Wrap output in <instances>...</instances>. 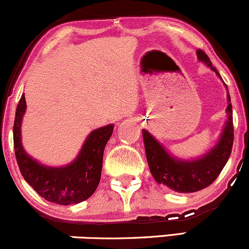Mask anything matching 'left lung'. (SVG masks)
Listing matches in <instances>:
<instances>
[{
  "label": "left lung",
  "mask_w": 249,
  "mask_h": 249,
  "mask_svg": "<svg viewBox=\"0 0 249 249\" xmlns=\"http://www.w3.org/2000/svg\"><path fill=\"white\" fill-rule=\"evenodd\" d=\"M196 56L199 61L204 62L221 78L215 68L212 67V63L204 51L198 49ZM227 102L228 105L226 112L228 119L221 136L215 146L211 148L201 158L193 159V160L174 158L152 134L148 133L146 130H142L148 167L158 184L164 185L174 192L192 193L210 186L218 178L230 158L234 141L232 104H231L230 93H227Z\"/></svg>",
  "instance_id": "obj_1"
}]
</instances>
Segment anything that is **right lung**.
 <instances>
[{"label":"right lung","instance_id":"add662e5","mask_svg":"<svg viewBox=\"0 0 249 249\" xmlns=\"http://www.w3.org/2000/svg\"><path fill=\"white\" fill-rule=\"evenodd\" d=\"M25 108L27 103L24 95H22L14 122V148L25 181L42 198L58 205H75L90 198L101 180L104 148L115 125L110 124L93 130L71 164L51 167L30 157L22 146L21 125Z\"/></svg>","mask_w":249,"mask_h":249}]
</instances>
